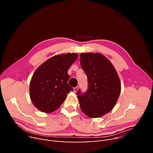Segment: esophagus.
Wrapping results in <instances>:
<instances>
[{
    "mask_svg": "<svg viewBox=\"0 0 153 153\" xmlns=\"http://www.w3.org/2000/svg\"><path fill=\"white\" fill-rule=\"evenodd\" d=\"M78 89H79V87L78 86H77V87H74V89H73V91H74V92H76L77 91H78Z\"/></svg>",
    "mask_w": 153,
    "mask_h": 153,
    "instance_id": "1",
    "label": "esophagus"
}]
</instances>
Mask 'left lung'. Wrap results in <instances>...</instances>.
Here are the masks:
<instances>
[{
	"label": "left lung",
	"mask_w": 153,
	"mask_h": 153,
	"mask_svg": "<svg viewBox=\"0 0 153 153\" xmlns=\"http://www.w3.org/2000/svg\"><path fill=\"white\" fill-rule=\"evenodd\" d=\"M80 61L89 83L87 92H77L80 107L90 118L102 117L113 109L121 92L117 72L101 53H81Z\"/></svg>",
	"instance_id": "obj_1"
}]
</instances>
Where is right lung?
I'll use <instances>...</instances> for the list:
<instances>
[{
    "instance_id": "1",
    "label": "right lung",
    "mask_w": 153,
    "mask_h": 153,
    "mask_svg": "<svg viewBox=\"0 0 153 153\" xmlns=\"http://www.w3.org/2000/svg\"><path fill=\"white\" fill-rule=\"evenodd\" d=\"M77 53L58 54L40 65L30 83V97L34 106L45 113L59 108L73 89L68 84V70L77 58Z\"/></svg>"
}]
</instances>
